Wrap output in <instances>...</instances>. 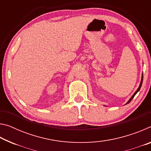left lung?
<instances>
[{"label":"left lung","mask_w":151,"mask_h":151,"mask_svg":"<svg viewBox=\"0 0 151 151\" xmlns=\"http://www.w3.org/2000/svg\"><path fill=\"white\" fill-rule=\"evenodd\" d=\"M142 81H143V75H142V78H141V81H140V85H139V88H138V89H137V90L136 91V92H135V93L133 94V95H132V96H131V99H129V101H128L127 102V103H126V104H128V103H130V102H131V101H132V99H133L134 98V96H135V95H136V94L138 93V92H139V90H140V87H141V86H142Z\"/></svg>","instance_id":"8db88e82"}]
</instances>
